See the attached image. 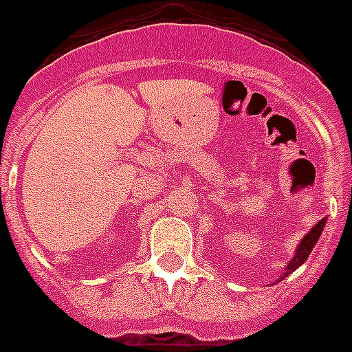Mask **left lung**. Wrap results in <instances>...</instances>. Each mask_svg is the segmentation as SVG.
I'll return each instance as SVG.
<instances>
[{"label": "left lung", "instance_id": "obj_1", "mask_svg": "<svg viewBox=\"0 0 352 352\" xmlns=\"http://www.w3.org/2000/svg\"><path fill=\"white\" fill-rule=\"evenodd\" d=\"M323 228H325V217H323V219L320 221V223H318V225L314 226V228H312V230L309 232L305 237H303V239H301V243L298 245V250H296V256L290 259L289 267H287V272L281 276V279L287 278V276H289L292 270H296V268L301 267V265L305 263V259L309 257L311 250L314 248V245L318 243V239H320V235H322Z\"/></svg>", "mask_w": 352, "mask_h": 352}]
</instances>
